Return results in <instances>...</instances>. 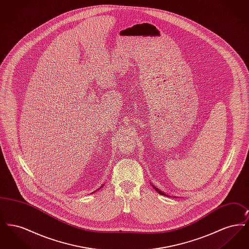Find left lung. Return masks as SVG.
<instances>
[{
  "label": "left lung",
  "instance_id": "obj_1",
  "mask_svg": "<svg viewBox=\"0 0 249 249\" xmlns=\"http://www.w3.org/2000/svg\"><path fill=\"white\" fill-rule=\"evenodd\" d=\"M152 187H153V188H154L155 189V190H157V191H158V192H159L160 194H161V195H164V196H167V195H166L164 192H162V191H160V190H159V189H157V188H156V187H154L153 185H152Z\"/></svg>",
  "mask_w": 249,
  "mask_h": 249
}]
</instances>
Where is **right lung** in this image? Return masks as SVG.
I'll return each mask as SVG.
<instances>
[{
    "label": "right lung",
    "instance_id": "obj_1",
    "mask_svg": "<svg viewBox=\"0 0 249 249\" xmlns=\"http://www.w3.org/2000/svg\"><path fill=\"white\" fill-rule=\"evenodd\" d=\"M103 186H104V185H103ZM103 186H102V187H103ZM102 187H101V188H102ZM101 188H100V189H101ZM94 192H96V191H94ZM94 192H93V193H94Z\"/></svg>",
    "mask_w": 249,
    "mask_h": 249
}]
</instances>
